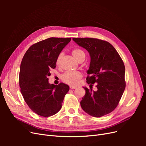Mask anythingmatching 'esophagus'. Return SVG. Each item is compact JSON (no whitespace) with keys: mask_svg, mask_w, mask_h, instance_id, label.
I'll use <instances>...</instances> for the list:
<instances>
[{"mask_svg":"<svg viewBox=\"0 0 146 146\" xmlns=\"http://www.w3.org/2000/svg\"><path fill=\"white\" fill-rule=\"evenodd\" d=\"M76 86H70V89H71V90H74V89H76Z\"/></svg>","mask_w":146,"mask_h":146,"instance_id":"34e87169","label":"esophagus"}]
</instances>
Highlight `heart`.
I'll list each match as a JSON object with an SVG mask.
<instances>
[{
  "label": "heart",
  "mask_w": 146,
  "mask_h": 146,
  "mask_svg": "<svg viewBox=\"0 0 146 146\" xmlns=\"http://www.w3.org/2000/svg\"><path fill=\"white\" fill-rule=\"evenodd\" d=\"M72 54L74 56V58L76 59L77 61L80 60L82 58H85V54L82 50L80 48H75L72 51ZM63 56V53H60L58 55V57L56 60V64L60 65L61 63V60ZM82 77V73L78 71H72V72H68L64 73L61 78L62 80L65 83L69 84L70 85L75 86L77 85L79 82V80Z\"/></svg>",
  "instance_id": "1"
}]
</instances>
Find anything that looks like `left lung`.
Returning a JSON list of instances; mask_svg holds the SVG:
<instances>
[{
    "label": "left lung",
    "mask_w": 146,
    "mask_h": 146,
    "mask_svg": "<svg viewBox=\"0 0 146 146\" xmlns=\"http://www.w3.org/2000/svg\"><path fill=\"white\" fill-rule=\"evenodd\" d=\"M89 52L91 61L86 83H97L96 91L83 87L86 93L80 102L82 108L96 117L106 115L116 108L125 88V66L114 47L96 38H72Z\"/></svg>",
    "instance_id": "obj_1"
}]
</instances>
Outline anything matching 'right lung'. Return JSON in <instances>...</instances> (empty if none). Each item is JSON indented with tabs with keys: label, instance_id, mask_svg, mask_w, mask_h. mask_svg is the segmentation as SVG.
I'll use <instances>...</instances> for the list:
<instances>
[{
	"label": "right lung",
	"instance_id": "obj_1",
	"mask_svg": "<svg viewBox=\"0 0 146 146\" xmlns=\"http://www.w3.org/2000/svg\"><path fill=\"white\" fill-rule=\"evenodd\" d=\"M71 38H49L30 46L22 60L19 71L21 92L29 108L39 116L48 117L61 108L68 85L50 84L48 77L56 68V60Z\"/></svg>",
	"mask_w": 146,
	"mask_h": 146
}]
</instances>
